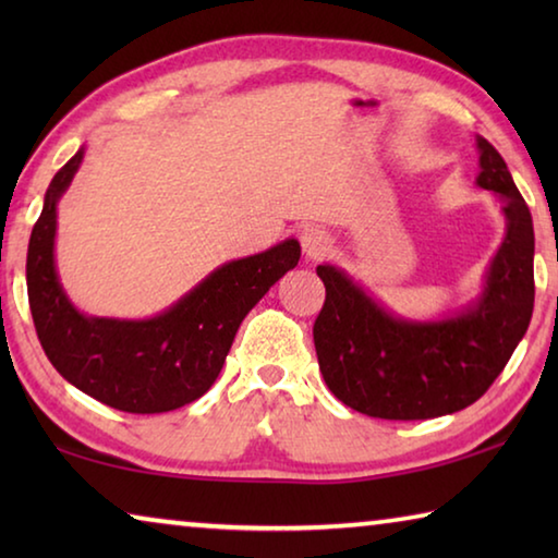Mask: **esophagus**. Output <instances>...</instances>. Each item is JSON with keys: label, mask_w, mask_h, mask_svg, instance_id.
I'll return each mask as SVG.
<instances>
[{"label": "esophagus", "mask_w": 558, "mask_h": 558, "mask_svg": "<svg viewBox=\"0 0 558 558\" xmlns=\"http://www.w3.org/2000/svg\"><path fill=\"white\" fill-rule=\"evenodd\" d=\"M300 243L302 253H305L307 258H323L325 253L332 248V239H329V233L319 229V226H307V229H302Z\"/></svg>", "instance_id": "34e87169"}]
</instances>
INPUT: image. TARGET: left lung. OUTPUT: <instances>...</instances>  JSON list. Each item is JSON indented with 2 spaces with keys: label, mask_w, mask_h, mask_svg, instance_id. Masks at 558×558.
I'll list each match as a JSON object with an SVG mask.
<instances>
[{
  "label": "left lung",
  "mask_w": 558,
  "mask_h": 558,
  "mask_svg": "<svg viewBox=\"0 0 558 558\" xmlns=\"http://www.w3.org/2000/svg\"><path fill=\"white\" fill-rule=\"evenodd\" d=\"M477 186L497 196L505 239L468 305L436 319L391 313L332 263L317 266L327 298L315 319L319 372L339 401L386 421L468 409L505 369L534 310V223L502 155L475 135Z\"/></svg>",
  "instance_id": "8db88e82"
}]
</instances>
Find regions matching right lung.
Wrapping results in <instances>:
<instances>
[{
  "label": "right lung",
  "instance_id": "right-lung-1",
  "mask_svg": "<svg viewBox=\"0 0 558 558\" xmlns=\"http://www.w3.org/2000/svg\"><path fill=\"white\" fill-rule=\"evenodd\" d=\"M86 157L81 147L51 179L26 253V290L36 335L65 381L110 409L165 413L211 389L243 317L298 266L300 243L286 239L268 251L229 260L145 319L81 313L65 295L56 268L59 202Z\"/></svg>",
  "mask_w": 558,
  "mask_h": 558
}]
</instances>
